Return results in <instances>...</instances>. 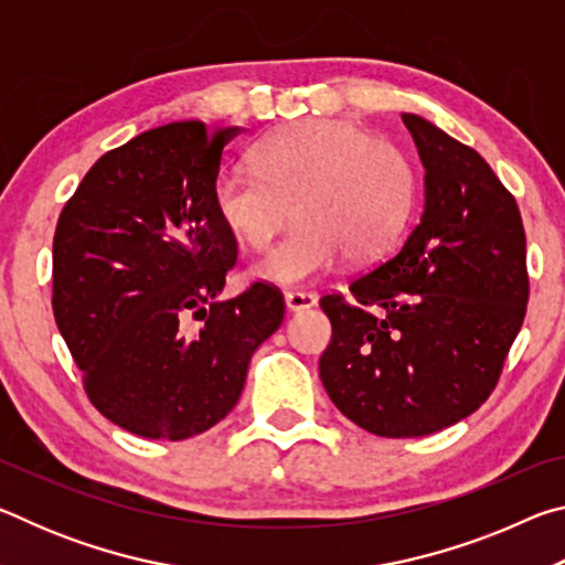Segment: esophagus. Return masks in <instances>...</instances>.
Listing matches in <instances>:
<instances>
[{
  "instance_id": "esophagus-1",
  "label": "esophagus",
  "mask_w": 565,
  "mask_h": 565,
  "mask_svg": "<svg viewBox=\"0 0 565 565\" xmlns=\"http://www.w3.org/2000/svg\"><path fill=\"white\" fill-rule=\"evenodd\" d=\"M284 299H286V309H289V311H303V309H311V306L317 303V294H311V291H286Z\"/></svg>"
}]
</instances>
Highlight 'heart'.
Masks as SVG:
<instances>
[{
    "label": "heart",
    "mask_w": 565,
    "mask_h": 565,
    "mask_svg": "<svg viewBox=\"0 0 565 565\" xmlns=\"http://www.w3.org/2000/svg\"><path fill=\"white\" fill-rule=\"evenodd\" d=\"M256 164L218 171L214 204L248 248L269 246L294 204L299 224L256 264V274L274 284L317 279L343 254L379 259L416 204L411 159L351 121L306 119L276 129L256 147Z\"/></svg>",
    "instance_id": "1"
}]
</instances>
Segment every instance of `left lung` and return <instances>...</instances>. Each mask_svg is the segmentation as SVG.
I'll list each match as a JSON object with an SVG mask.
<instances>
[{
	"mask_svg": "<svg viewBox=\"0 0 565 565\" xmlns=\"http://www.w3.org/2000/svg\"><path fill=\"white\" fill-rule=\"evenodd\" d=\"M426 169V204L394 254L349 294L321 296L331 341L323 388L343 416L386 438L436 434L499 384L529 303L519 204L486 159L404 114Z\"/></svg>",
	"mask_w": 565,
	"mask_h": 565,
	"instance_id": "obj_1",
	"label": "left lung"
}]
</instances>
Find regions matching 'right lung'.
<instances>
[{
  "instance_id": "obj_1",
  "label": "right lung",
  "mask_w": 565,
  "mask_h": 565,
  "mask_svg": "<svg viewBox=\"0 0 565 565\" xmlns=\"http://www.w3.org/2000/svg\"><path fill=\"white\" fill-rule=\"evenodd\" d=\"M238 131L191 119L139 134L87 171L56 222L52 309L82 386L151 441L216 426L284 321L271 284L216 301L238 246L214 186Z\"/></svg>"
}]
</instances>
